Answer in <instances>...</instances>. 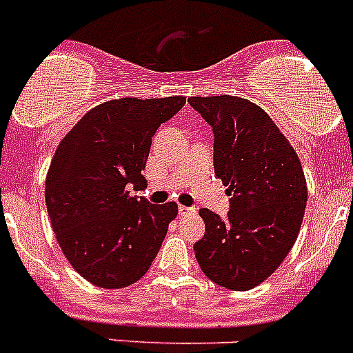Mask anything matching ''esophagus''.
Listing matches in <instances>:
<instances>
[{
    "mask_svg": "<svg viewBox=\"0 0 353 353\" xmlns=\"http://www.w3.org/2000/svg\"><path fill=\"white\" fill-rule=\"evenodd\" d=\"M179 213L182 216H189V215H194L196 213V208H192V206H185V205H180L179 206Z\"/></svg>",
    "mask_w": 353,
    "mask_h": 353,
    "instance_id": "obj_1",
    "label": "esophagus"
}]
</instances>
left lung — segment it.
Returning a JSON list of instances; mask_svg holds the SVG:
<instances>
[{
    "instance_id": "8db88e82",
    "label": "left lung",
    "mask_w": 353,
    "mask_h": 353,
    "mask_svg": "<svg viewBox=\"0 0 353 353\" xmlns=\"http://www.w3.org/2000/svg\"><path fill=\"white\" fill-rule=\"evenodd\" d=\"M190 106L213 129V168L228 187L222 221L199 210L205 236L194 245L216 285L248 290L274 273L296 243L308 189L296 150L261 106L236 96H194Z\"/></svg>"
}]
</instances>
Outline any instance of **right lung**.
Instances as JSON below:
<instances>
[{
    "label": "right lung",
    "instance_id": "1",
    "mask_svg": "<svg viewBox=\"0 0 353 353\" xmlns=\"http://www.w3.org/2000/svg\"><path fill=\"white\" fill-rule=\"evenodd\" d=\"M185 105L183 96L121 98L94 106L61 140L45 180L59 247L87 282L122 289L148 271L179 206L132 196L152 137Z\"/></svg>",
    "mask_w": 353,
    "mask_h": 353
}]
</instances>
